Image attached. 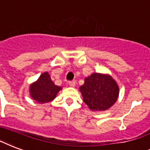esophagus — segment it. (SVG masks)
Wrapping results in <instances>:
<instances>
[{"label":"esophagus","instance_id":"esophagus-1","mask_svg":"<svg viewBox=\"0 0 150 150\" xmlns=\"http://www.w3.org/2000/svg\"><path fill=\"white\" fill-rule=\"evenodd\" d=\"M68 84H69V86H70L71 87H75L76 83H75V81H71V82H68Z\"/></svg>","mask_w":150,"mask_h":150}]
</instances>
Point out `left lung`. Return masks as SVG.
I'll list each match as a JSON object with an SVG mask.
<instances>
[{"label":"left lung","instance_id":"left-lung-1","mask_svg":"<svg viewBox=\"0 0 150 150\" xmlns=\"http://www.w3.org/2000/svg\"><path fill=\"white\" fill-rule=\"evenodd\" d=\"M83 101L92 110L101 111L109 109L118 97L119 88L109 75L93 73L85 79L79 88Z\"/></svg>","mask_w":150,"mask_h":150}]
</instances>
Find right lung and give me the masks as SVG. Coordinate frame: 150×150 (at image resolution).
I'll use <instances>...</instances> for the list:
<instances>
[{
  "mask_svg": "<svg viewBox=\"0 0 150 150\" xmlns=\"http://www.w3.org/2000/svg\"><path fill=\"white\" fill-rule=\"evenodd\" d=\"M61 87L57 86L51 80L48 72H44L36 82L30 85V96L39 103H49L54 100Z\"/></svg>",
  "mask_w": 150,
  "mask_h": 150,
  "instance_id": "right-lung-1",
  "label": "right lung"
}]
</instances>
